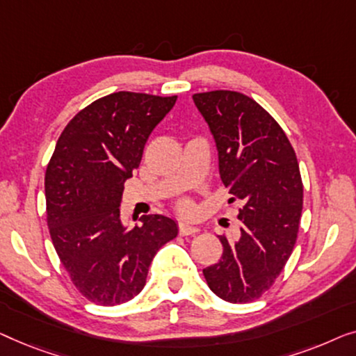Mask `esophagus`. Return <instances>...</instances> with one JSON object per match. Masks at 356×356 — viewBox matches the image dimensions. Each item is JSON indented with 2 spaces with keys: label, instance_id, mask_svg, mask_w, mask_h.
Wrapping results in <instances>:
<instances>
[{
  "label": "esophagus",
  "instance_id": "34e87169",
  "mask_svg": "<svg viewBox=\"0 0 356 356\" xmlns=\"http://www.w3.org/2000/svg\"><path fill=\"white\" fill-rule=\"evenodd\" d=\"M198 227H195V226H190V224H187V222H180L179 224V234L180 235H195L198 232Z\"/></svg>",
  "mask_w": 356,
  "mask_h": 356
}]
</instances>
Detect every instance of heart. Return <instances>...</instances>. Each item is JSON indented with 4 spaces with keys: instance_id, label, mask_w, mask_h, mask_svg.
<instances>
[{
    "instance_id": "heart-1",
    "label": "heart",
    "mask_w": 356,
    "mask_h": 356,
    "mask_svg": "<svg viewBox=\"0 0 356 356\" xmlns=\"http://www.w3.org/2000/svg\"><path fill=\"white\" fill-rule=\"evenodd\" d=\"M190 207H192V204H190L188 202H180V203H179V208L182 209V211H188Z\"/></svg>"
}]
</instances>
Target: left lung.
<instances>
[{"instance_id": "left-lung-1", "label": "left lung", "mask_w": 356, "mask_h": 356, "mask_svg": "<svg viewBox=\"0 0 356 356\" xmlns=\"http://www.w3.org/2000/svg\"><path fill=\"white\" fill-rule=\"evenodd\" d=\"M219 154L229 203L240 202L237 240L224 235L222 258L203 269L208 287L229 303H250L273 287L293 252L303 208L297 154L266 109L230 90L195 93Z\"/></svg>"}]
</instances>
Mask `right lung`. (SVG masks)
<instances>
[{
    "label": "right lung",
    "instance_id": "1",
    "mask_svg": "<svg viewBox=\"0 0 356 356\" xmlns=\"http://www.w3.org/2000/svg\"><path fill=\"white\" fill-rule=\"evenodd\" d=\"M177 97L116 92L74 116L44 174L47 222L54 250L72 284L102 307L129 302L142 292L148 268L177 226L145 214L126 229L119 218L124 182L140 166L153 129Z\"/></svg>",
    "mask_w": 356,
    "mask_h": 356
}]
</instances>
